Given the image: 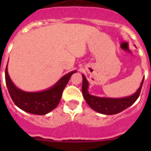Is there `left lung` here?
Instances as JSON below:
<instances>
[{
    "instance_id": "left-lung-1",
    "label": "left lung",
    "mask_w": 151,
    "mask_h": 151,
    "mask_svg": "<svg viewBox=\"0 0 151 151\" xmlns=\"http://www.w3.org/2000/svg\"><path fill=\"white\" fill-rule=\"evenodd\" d=\"M82 79H83L82 87V94H83L85 101L94 111L105 114V115L116 114L132 106L139 97L144 82L143 78L139 88L132 95L122 97V98H109V97H96V96H93L89 94L88 91V82L84 75H82Z\"/></svg>"
}]
</instances>
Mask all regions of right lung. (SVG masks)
I'll return each mask as SVG.
<instances>
[{
  "instance_id": "add662e5",
  "label": "right lung",
  "mask_w": 151,
  "mask_h": 151,
  "mask_svg": "<svg viewBox=\"0 0 151 151\" xmlns=\"http://www.w3.org/2000/svg\"><path fill=\"white\" fill-rule=\"evenodd\" d=\"M75 73H76V70L70 72L63 76L54 86L38 92L24 91L16 87L8 75L7 66L5 70V80L9 94L19 108L32 114L45 115L59 104L64 88Z\"/></svg>"
}]
</instances>
